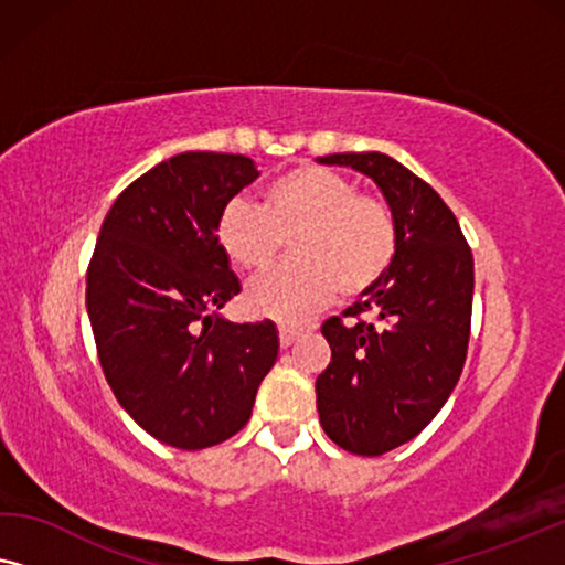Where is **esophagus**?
<instances>
[{
	"instance_id": "obj_1",
	"label": "esophagus",
	"mask_w": 565,
	"mask_h": 565,
	"mask_svg": "<svg viewBox=\"0 0 565 565\" xmlns=\"http://www.w3.org/2000/svg\"><path fill=\"white\" fill-rule=\"evenodd\" d=\"M301 328H294V324H281L279 328V343H281V348H289L294 340H297L299 335H301Z\"/></svg>"
}]
</instances>
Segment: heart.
Returning a JSON list of instances; mask_svg holds the SVG:
<instances>
[{
  "instance_id": "b5f03b06",
  "label": "heart",
  "mask_w": 565,
  "mask_h": 565,
  "mask_svg": "<svg viewBox=\"0 0 565 565\" xmlns=\"http://www.w3.org/2000/svg\"><path fill=\"white\" fill-rule=\"evenodd\" d=\"M220 250L245 274L264 271L289 241L291 264L245 291L250 312L299 322L340 291H371L392 266L399 230L392 206L359 192L353 179L322 166H297L266 186L264 202L233 196L214 225Z\"/></svg>"
}]
</instances>
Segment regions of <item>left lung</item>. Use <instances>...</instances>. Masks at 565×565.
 <instances>
[{
    "label": "left lung",
    "mask_w": 565,
    "mask_h": 565,
    "mask_svg": "<svg viewBox=\"0 0 565 565\" xmlns=\"http://www.w3.org/2000/svg\"><path fill=\"white\" fill-rule=\"evenodd\" d=\"M317 161L373 179L399 230L384 279L343 312L351 322L322 324L332 359L315 384L328 438L355 456H381L423 433L458 384L471 335L473 256L450 206L392 156Z\"/></svg>",
    "instance_id": "8db88e82"
}]
</instances>
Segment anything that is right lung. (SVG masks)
<instances>
[{
	"label": "right lung",
	"instance_id": "right-lung-1",
	"mask_svg": "<svg viewBox=\"0 0 565 565\" xmlns=\"http://www.w3.org/2000/svg\"><path fill=\"white\" fill-rule=\"evenodd\" d=\"M258 179L250 158L189 150L117 196L86 271V312L107 384L156 440L202 450L250 419L279 355L271 320L217 315L241 291L214 225Z\"/></svg>",
	"mask_w": 565,
	"mask_h": 565
}]
</instances>
